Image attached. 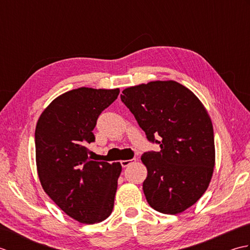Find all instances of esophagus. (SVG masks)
Instances as JSON below:
<instances>
[{"instance_id":"34e87169","label":"esophagus","mask_w":250,"mask_h":250,"mask_svg":"<svg viewBox=\"0 0 250 250\" xmlns=\"http://www.w3.org/2000/svg\"><path fill=\"white\" fill-rule=\"evenodd\" d=\"M134 162H136V158H134V159H131V160H122V161H120L122 167H129L130 164L134 163Z\"/></svg>"}]
</instances>
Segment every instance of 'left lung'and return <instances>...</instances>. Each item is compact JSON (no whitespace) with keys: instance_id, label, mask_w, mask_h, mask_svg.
Instances as JSON below:
<instances>
[{"instance_id":"1","label":"left lung","mask_w":250,"mask_h":250,"mask_svg":"<svg viewBox=\"0 0 250 250\" xmlns=\"http://www.w3.org/2000/svg\"><path fill=\"white\" fill-rule=\"evenodd\" d=\"M122 93L147 140L161 148L141 158L147 167L143 190L148 204L163 214L183 213L204 194L213 176L214 130L207 110L174 81L142 83Z\"/></svg>"}]
</instances>
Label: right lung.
<instances>
[{"label":"right lung","instance_id":"1","mask_svg":"<svg viewBox=\"0 0 250 250\" xmlns=\"http://www.w3.org/2000/svg\"><path fill=\"white\" fill-rule=\"evenodd\" d=\"M119 89L82 87L56 98L40 116L35 129L36 167L49 198L82 224L105 220L114 208L119 162L93 161L87 145L94 142L100 114Z\"/></svg>","mask_w":250,"mask_h":250}]
</instances>
